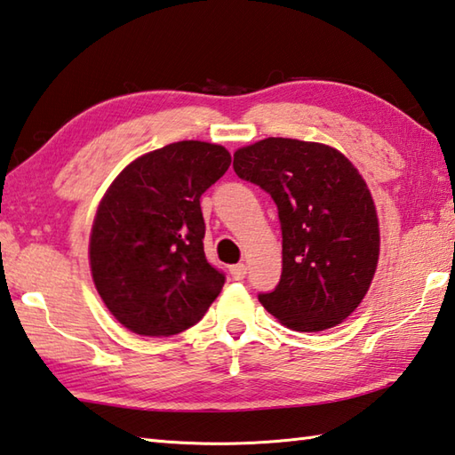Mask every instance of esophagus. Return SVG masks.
I'll return each mask as SVG.
<instances>
[{
    "instance_id": "esophagus-1",
    "label": "esophagus",
    "mask_w": 455,
    "mask_h": 455,
    "mask_svg": "<svg viewBox=\"0 0 455 455\" xmlns=\"http://www.w3.org/2000/svg\"><path fill=\"white\" fill-rule=\"evenodd\" d=\"M246 264H235L230 266V275H233V280H243L246 275Z\"/></svg>"
}]
</instances>
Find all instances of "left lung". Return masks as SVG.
<instances>
[{
  "instance_id": "obj_1",
  "label": "left lung",
  "mask_w": 455,
  "mask_h": 455,
  "mask_svg": "<svg viewBox=\"0 0 455 455\" xmlns=\"http://www.w3.org/2000/svg\"><path fill=\"white\" fill-rule=\"evenodd\" d=\"M235 172L270 193L282 227V278L260 304L293 331L339 325L367 293L379 262L371 191L341 151L266 138L235 151Z\"/></svg>"
}]
</instances>
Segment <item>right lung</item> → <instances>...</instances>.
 I'll list each match as a JSON object with an SVG mask.
<instances>
[{
	"mask_svg": "<svg viewBox=\"0 0 455 455\" xmlns=\"http://www.w3.org/2000/svg\"><path fill=\"white\" fill-rule=\"evenodd\" d=\"M230 165L207 141H175L124 169L98 204L91 270L106 307L130 331L169 337L195 325L225 274L204 256L201 195Z\"/></svg>",
	"mask_w": 455,
	"mask_h": 455,
	"instance_id": "1",
	"label": "right lung"
}]
</instances>
